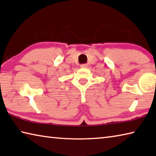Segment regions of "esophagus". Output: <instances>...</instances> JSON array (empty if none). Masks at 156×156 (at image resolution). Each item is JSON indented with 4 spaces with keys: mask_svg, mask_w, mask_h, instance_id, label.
I'll use <instances>...</instances> for the list:
<instances>
[{
    "mask_svg": "<svg viewBox=\"0 0 156 156\" xmlns=\"http://www.w3.org/2000/svg\"><path fill=\"white\" fill-rule=\"evenodd\" d=\"M80 67L81 68H86V67H88V65H87V64H83V65H80Z\"/></svg>",
    "mask_w": 156,
    "mask_h": 156,
    "instance_id": "1",
    "label": "esophagus"
}]
</instances>
